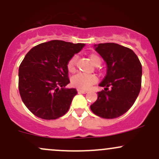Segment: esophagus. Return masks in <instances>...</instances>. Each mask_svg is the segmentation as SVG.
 <instances>
[{
	"instance_id": "34e87169",
	"label": "esophagus",
	"mask_w": 159,
	"mask_h": 159,
	"mask_svg": "<svg viewBox=\"0 0 159 159\" xmlns=\"http://www.w3.org/2000/svg\"><path fill=\"white\" fill-rule=\"evenodd\" d=\"M78 93H88V91H83V90H78Z\"/></svg>"
}]
</instances>
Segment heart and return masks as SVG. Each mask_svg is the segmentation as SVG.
Segmentation results:
<instances>
[{
	"instance_id": "obj_1",
	"label": "heart",
	"mask_w": 159,
	"mask_h": 159,
	"mask_svg": "<svg viewBox=\"0 0 159 159\" xmlns=\"http://www.w3.org/2000/svg\"><path fill=\"white\" fill-rule=\"evenodd\" d=\"M90 61L95 66H99L101 64V59L98 56L95 54H91L90 56ZM78 57L77 56H72L69 59L67 64V68L69 72H75L76 70V63ZM97 77L93 75H84V74H77L71 78V84L75 88L80 90H87L91 86V85L97 82Z\"/></svg>"
}]
</instances>
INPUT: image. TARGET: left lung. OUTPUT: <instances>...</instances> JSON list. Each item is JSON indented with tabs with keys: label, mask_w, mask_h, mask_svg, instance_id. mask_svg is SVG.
Listing matches in <instances>:
<instances>
[{
	"label": "left lung",
	"mask_w": 159,
	"mask_h": 159,
	"mask_svg": "<svg viewBox=\"0 0 159 159\" xmlns=\"http://www.w3.org/2000/svg\"><path fill=\"white\" fill-rule=\"evenodd\" d=\"M107 64V74L99 86L98 99L91 105L94 114L113 119L124 114L136 101L141 89L142 65L132 49L113 43L94 45Z\"/></svg>",
	"instance_id": "8db88e82"
}]
</instances>
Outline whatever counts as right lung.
Listing matches in <instances>:
<instances>
[{
  "mask_svg": "<svg viewBox=\"0 0 159 159\" xmlns=\"http://www.w3.org/2000/svg\"><path fill=\"white\" fill-rule=\"evenodd\" d=\"M84 46L52 40L34 46L25 56L19 67V91L35 116L56 120L68 112L78 92L65 88L70 83L67 64Z\"/></svg>",
  "mask_w": 159,
  "mask_h": 159,
  "instance_id": "obj_1",
  "label": "right lung"
}]
</instances>
